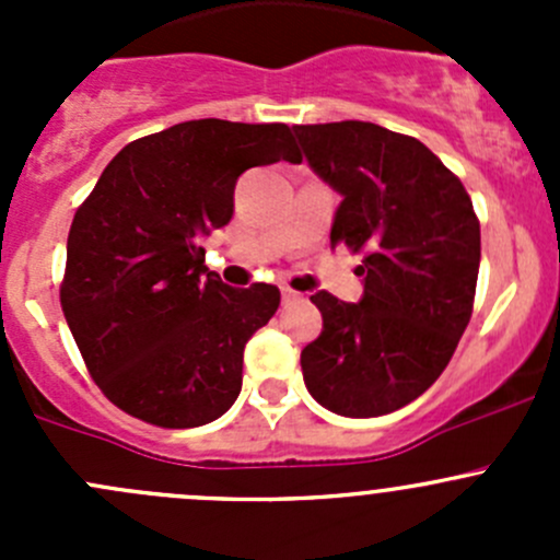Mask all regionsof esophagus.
I'll list each match as a JSON object with an SVG mask.
<instances>
[{"mask_svg": "<svg viewBox=\"0 0 560 560\" xmlns=\"http://www.w3.org/2000/svg\"><path fill=\"white\" fill-rule=\"evenodd\" d=\"M298 292L290 290V287H281V303H295L298 301Z\"/></svg>", "mask_w": 560, "mask_h": 560, "instance_id": "1", "label": "esophagus"}]
</instances>
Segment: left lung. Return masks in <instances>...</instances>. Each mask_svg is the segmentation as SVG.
Segmentation results:
<instances>
[{
    "instance_id": "obj_1",
    "label": "left lung",
    "mask_w": 560,
    "mask_h": 560,
    "mask_svg": "<svg viewBox=\"0 0 560 560\" xmlns=\"http://www.w3.org/2000/svg\"><path fill=\"white\" fill-rule=\"evenodd\" d=\"M306 162L341 195L330 244L363 252V298L316 292L322 332L301 352L316 404L380 417L442 376L471 319L479 219L460 178L409 135L371 121L298 124Z\"/></svg>"
}]
</instances>
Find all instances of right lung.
Here are the masks:
<instances>
[{
  "label": "right lung",
  "instance_id": "obj_1",
  "mask_svg": "<svg viewBox=\"0 0 560 560\" xmlns=\"http://www.w3.org/2000/svg\"><path fill=\"white\" fill-rule=\"evenodd\" d=\"M301 162L287 124H175L124 145L72 219L61 312L107 400L160 428L222 417L244 347L281 301L206 268L202 238L233 219L248 167Z\"/></svg>",
  "mask_w": 560,
  "mask_h": 560
}]
</instances>
